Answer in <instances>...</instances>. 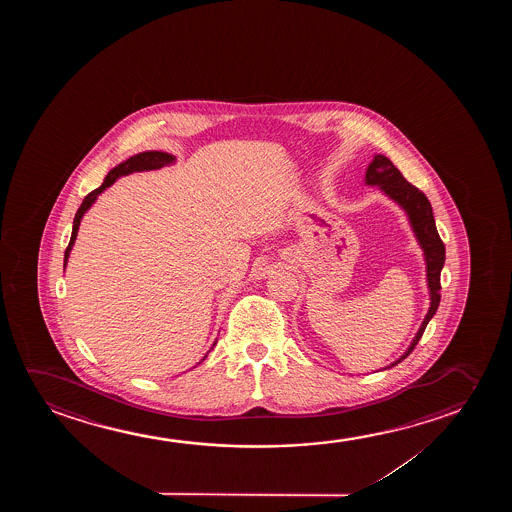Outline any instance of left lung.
I'll use <instances>...</instances> for the list:
<instances>
[{"instance_id": "left-lung-1", "label": "left lung", "mask_w": 512, "mask_h": 512, "mask_svg": "<svg viewBox=\"0 0 512 512\" xmlns=\"http://www.w3.org/2000/svg\"><path fill=\"white\" fill-rule=\"evenodd\" d=\"M365 183L367 185H378L386 196L392 197L393 201H397L406 210L409 222L413 225L416 239L420 241L423 253H425V262H427L430 308H428L427 316L421 323L420 330L414 337L413 343L397 362L390 365V367H393V365L402 362L404 358L409 357V353L416 348V344L427 329L430 318L435 315V311L439 308V302H441V271L444 260H446V248H444V243H442L441 236H439L437 227H435L434 213H432V206H430L427 196L420 189H416L414 185L407 182L388 157L374 155L369 168L365 171Z\"/></svg>"}]
</instances>
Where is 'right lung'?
<instances>
[{
	"label": "right lung",
	"instance_id": "right-lung-1",
	"mask_svg": "<svg viewBox=\"0 0 512 512\" xmlns=\"http://www.w3.org/2000/svg\"><path fill=\"white\" fill-rule=\"evenodd\" d=\"M171 162H175V157H173V155L166 154V152H155V150H152V152H143V154L133 155V157H129L127 161L119 164V166H115V168L106 175L103 185L98 187L96 190H92L91 194H87V196L84 197L82 204H80L77 215H75V220H73V231H71L70 245H68L66 252H64V267H66V262H68V257H70L71 246H73L75 239H77L80 220H82L85 211L91 208L92 203L96 201V197H98L103 190L108 189V187H110L117 178H120V176L131 175V173H136V171L159 169L162 168V166H168Z\"/></svg>",
	"mask_w": 512,
	"mask_h": 512
}]
</instances>
